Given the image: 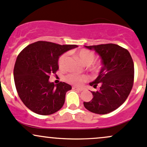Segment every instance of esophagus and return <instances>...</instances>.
Returning <instances> with one entry per match:
<instances>
[{
  "mask_svg": "<svg viewBox=\"0 0 147 147\" xmlns=\"http://www.w3.org/2000/svg\"><path fill=\"white\" fill-rule=\"evenodd\" d=\"M72 88L75 89V90H79V91H82L84 90L82 88H79V87H76V86H73V87H72Z\"/></svg>",
  "mask_w": 147,
  "mask_h": 147,
  "instance_id": "obj_1",
  "label": "esophagus"
}]
</instances>
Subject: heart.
I'll return each instance as SVG.
<instances>
[{"mask_svg": "<svg viewBox=\"0 0 147 147\" xmlns=\"http://www.w3.org/2000/svg\"><path fill=\"white\" fill-rule=\"evenodd\" d=\"M77 55L79 57V58L82 60V61L84 63H85L86 65H90L95 60V54L92 52L90 51V50H86V49H82V50H79V51L77 52ZM67 56H68L67 54L64 53L62 55H61L59 58L58 64L59 68H65ZM95 69H97V67H95ZM65 79L69 83L74 84V85L79 86L82 85L84 82L87 81L88 79V77L87 75H82L77 73H70L66 76Z\"/></svg>", "mask_w": 147, "mask_h": 147, "instance_id": "1", "label": "heart"}]
</instances>
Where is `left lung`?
Masks as SVG:
<instances>
[{"label": "left lung", "instance_id": "obj_1", "mask_svg": "<svg viewBox=\"0 0 147 147\" xmlns=\"http://www.w3.org/2000/svg\"><path fill=\"white\" fill-rule=\"evenodd\" d=\"M85 47L94 50L102 59L98 77L90 85L100 89L91 91L93 98L84 102L87 110L97 114H107L119 108L131 92L134 81V63L129 52L119 45L108 43Z\"/></svg>", "mask_w": 147, "mask_h": 147}]
</instances>
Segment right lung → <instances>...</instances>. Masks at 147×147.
<instances>
[{
  "label": "right lung",
  "mask_w": 147,
  "mask_h": 147,
  "mask_svg": "<svg viewBox=\"0 0 147 147\" xmlns=\"http://www.w3.org/2000/svg\"><path fill=\"white\" fill-rule=\"evenodd\" d=\"M77 47L37 41L20 52L14 68V83L18 96L30 110L48 115L61 109L71 86L65 82L55 84L49 78L59 70L61 55Z\"/></svg>",
  "instance_id": "add662e5"
}]
</instances>
